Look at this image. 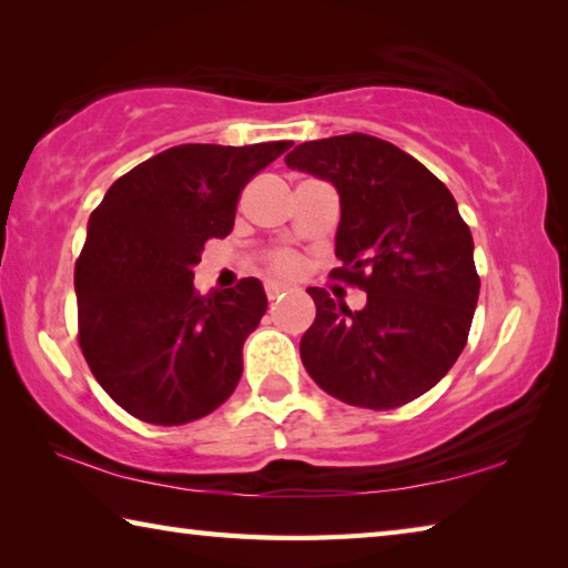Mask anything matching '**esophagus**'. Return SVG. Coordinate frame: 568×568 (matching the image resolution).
<instances>
[{
    "instance_id": "obj_1",
    "label": "esophagus",
    "mask_w": 568,
    "mask_h": 568,
    "mask_svg": "<svg viewBox=\"0 0 568 568\" xmlns=\"http://www.w3.org/2000/svg\"><path fill=\"white\" fill-rule=\"evenodd\" d=\"M265 295H267V301H281V297L285 295V285L275 283V281H267L265 283Z\"/></svg>"
}]
</instances>
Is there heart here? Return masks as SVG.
Returning a JSON list of instances; mask_svg holds the SVG:
<instances>
[{"label":"heart","mask_w":568,"mask_h":568,"mask_svg":"<svg viewBox=\"0 0 568 568\" xmlns=\"http://www.w3.org/2000/svg\"><path fill=\"white\" fill-rule=\"evenodd\" d=\"M267 271L281 277H295L303 271V261L293 250H275V253L267 255Z\"/></svg>","instance_id":"b5f03b06"}]
</instances>
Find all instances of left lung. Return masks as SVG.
<instances>
[{
	"label": "left lung",
	"mask_w": 568,
	"mask_h": 568,
	"mask_svg": "<svg viewBox=\"0 0 568 568\" xmlns=\"http://www.w3.org/2000/svg\"><path fill=\"white\" fill-rule=\"evenodd\" d=\"M293 170L341 195L331 277L368 293L363 311L311 287L305 371L333 398L388 410L446 376L466 348L478 301L474 237L448 187L408 152L363 132L297 145Z\"/></svg>",
	"instance_id": "left-lung-1"
}]
</instances>
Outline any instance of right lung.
Masks as SVG:
<instances>
[{
	"mask_svg": "<svg viewBox=\"0 0 568 568\" xmlns=\"http://www.w3.org/2000/svg\"><path fill=\"white\" fill-rule=\"evenodd\" d=\"M293 142L178 145L140 162L92 210L74 265L77 341L130 416L182 426L243 376V343L267 311L257 277L200 295L192 267L235 225L243 187Z\"/></svg>",
	"mask_w": 568,
	"mask_h": 568,
	"instance_id": "add662e5",
	"label": "right lung"
}]
</instances>
